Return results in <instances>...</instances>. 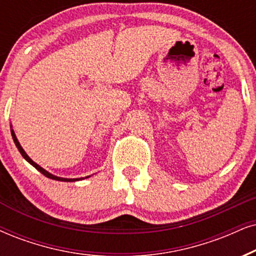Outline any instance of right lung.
Masks as SVG:
<instances>
[{"mask_svg": "<svg viewBox=\"0 0 256 256\" xmlns=\"http://www.w3.org/2000/svg\"><path fill=\"white\" fill-rule=\"evenodd\" d=\"M10 132H12V140H14V143H15V145H16V148H18V151H20V154H22V157H24V160H27L29 164H32V166H33L35 168V169L40 171V172H41L42 174H44V176L48 177V178H50V180H61V182H76V180H84V177H80V178H64V177H58V176H56V174H53L48 172L47 170H44V168H41L40 166H38V164L35 163V162H34L33 160H32V158L29 157L27 154H26V151L24 150V148H22L21 144L18 143V138H16V134H15L14 130H12V125H10ZM88 177H90V176H87V177H85V178H88Z\"/></svg>", "mask_w": 256, "mask_h": 256, "instance_id": "1", "label": "right lung"}]
</instances>
